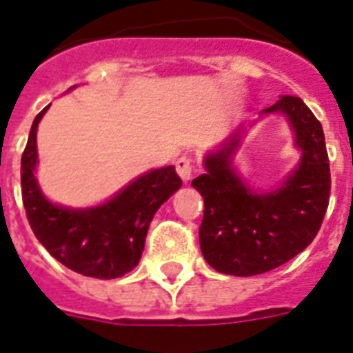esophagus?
I'll return each instance as SVG.
<instances>
[{"mask_svg":"<svg viewBox=\"0 0 353 353\" xmlns=\"http://www.w3.org/2000/svg\"><path fill=\"white\" fill-rule=\"evenodd\" d=\"M193 169L194 163L193 159H190V157H182V159L176 160V173L180 174V179L184 182H190L191 176H193Z\"/></svg>","mask_w":353,"mask_h":353,"instance_id":"1","label":"esophagus"}]
</instances>
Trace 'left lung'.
<instances>
[{
  "label": "left lung",
  "instance_id": "1",
  "mask_svg": "<svg viewBox=\"0 0 353 353\" xmlns=\"http://www.w3.org/2000/svg\"><path fill=\"white\" fill-rule=\"evenodd\" d=\"M281 111L295 129L303 151L283 188L256 194L231 171L239 134L205 159L208 173L191 182L204 199L200 250L216 272L250 277L283 266L321 230L330 202V160L321 122L299 97L284 94L266 112Z\"/></svg>",
  "mask_w": 353,
  "mask_h": 353
}]
</instances>
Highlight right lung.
I'll return each instance as SVG.
<instances>
[{
  "label": "right lung",
  "instance_id": "right-lung-1",
  "mask_svg": "<svg viewBox=\"0 0 353 353\" xmlns=\"http://www.w3.org/2000/svg\"><path fill=\"white\" fill-rule=\"evenodd\" d=\"M49 107L38 112L21 154V196L27 221L45 250L63 266L85 277L118 279L137 266L149 224L160 205L180 190L173 165L154 169L92 210L50 204L34 179L36 129Z\"/></svg>",
  "mask_w": 353,
  "mask_h": 353
}]
</instances>
